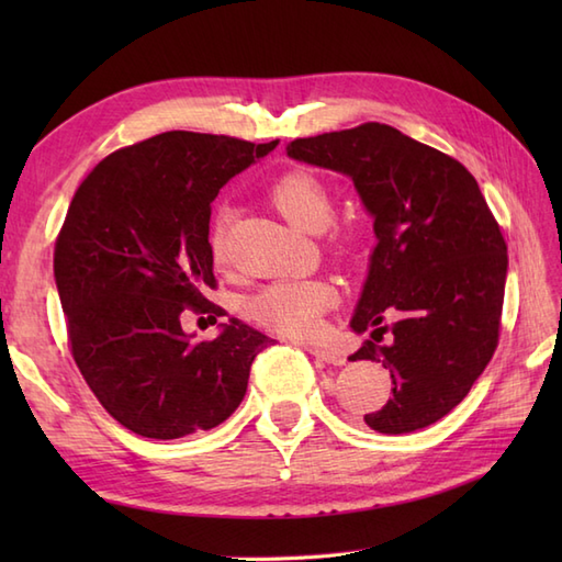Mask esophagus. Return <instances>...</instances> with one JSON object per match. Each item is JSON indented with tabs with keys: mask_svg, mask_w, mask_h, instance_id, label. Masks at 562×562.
<instances>
[{
	"mask_svg": "<svg viewBox=\"0 0 562 562\" xmlns=\"http://www.w3.org/2000/svg\"><path fill=\"white\" fill-rule=\"evenodd\" d=\"M304 350L308 355H314L316 360L326 362V364H336V367H342L345 364V355L336 352V350H328V348H316V345H304Z\"/></svg>",
	"mask_w": 562,
	"mask_h": 562,
	"instance_id": "obj_1",
	"label": "esophagus"
}]
</instances>
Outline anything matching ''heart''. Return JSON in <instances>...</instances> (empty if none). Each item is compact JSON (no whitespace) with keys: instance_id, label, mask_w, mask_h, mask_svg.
Here are the masks:
<instances>
[{"instance_id":"1","label":"heart","mask_w":562,"mask_h":562,"mask_svg":"<svg viewBox=\"0 0 562 562\" xmlns=\"http://www.w3.org/2000/svg\"><path fill=\"white\" fill-rule=\"evenodd\" d=\"M270 198L282 217L306 232H321L333 220V193L326 181L312 171H288L270 186ZM232 202H220L210 222V254L217 266L229 258V232L234 222ZM336 246L352 248V236L336 234ZM336 290L326 280H280L260 288L244 302V314L256 326L280 336L304 338L318 328Z\"/></svg>"}]
</instances>
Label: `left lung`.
I'll return each mask as SVG.
<instances>
[{"instance_id":"8db88e82","label":"left lung","mask_w":562,"mask_h":562,"mask_svg":"<svg viewBox=\"0 0 562 562\" xmlns=\"http://www.w3.org/2000/svg\"><path fill=\"white\" fill-rule=\"evenodd\" d=\"M292 159L348 173L379 244L350 321L372 330L350 360L381 362L393 398L364 423L403 435L441 420L499 340L507 244L475 178L401 130L364 123L294 139Z\"/></svg>"}]
</instances>
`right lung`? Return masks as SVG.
<instances>
[{"label": "right lung", "instance_id": "obj_1", "mask_svg": "<svg viewBox=\"0 0 562 562\" xmlns=\"http://www.w3.org/2000/svg\"><path fill=\"white\" fill-rule=\"evenodd\" d=\"M274 147L171 130L109 154L71 198L55 241L67 342L93 396L135 435L178 439L224 423L272 342L236 318L195 342L181 314H226L205 296L217 288L212 200Z\"/></svg>", "mask_w": 562, "mask_h": 562}]
</instances>
